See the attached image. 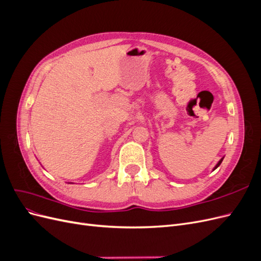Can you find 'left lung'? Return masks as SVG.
I'll list each match as a JSON object with an SVG mask.
<instances>
[{"label":"left lung","mask_w":261,"mask_h":261,"mask_svg":"<svg viewBox=\"0 0 261 261\" xmlns=\"http://www.w3.org/2000/svg\"><path fill=\"white\" fill-rule=\"evenodd\" d=\"M222 160H223V158H222V159H221V160H220V161H219V162H218V164H217V165H216V168H215V169H217V168H218V167H219V165H220V164H221V162H222Z\"/></svg>","instance_id":"8db88e82"}]
</instances>
